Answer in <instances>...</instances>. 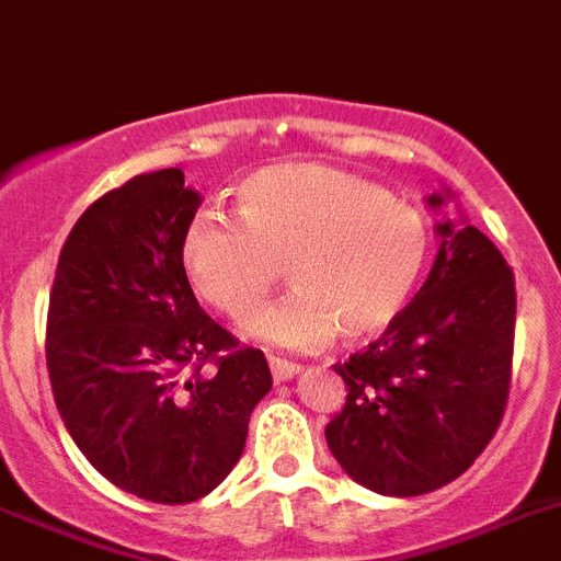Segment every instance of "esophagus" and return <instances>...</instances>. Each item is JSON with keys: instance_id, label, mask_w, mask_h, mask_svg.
Here are the masks:
<instances>
[{"instance_id": "obj_1", "label": "esophagus", "mask_w": 561, "mask_h": 561, "mask_svg": "<svg viewBox=\"0 0 561 561\" xmlns=\"http://www.w3.org/2000/svg\"><path fill=\"white\" fill-rule=\"evenodd\" d=\"M267 365H271V374L276 382H288V379H294V376L302 370V365H296V362H288V359H279V356H267Z\"/></svg>"}]
</instances>
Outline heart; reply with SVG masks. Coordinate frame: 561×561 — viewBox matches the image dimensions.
I'll use <instances>...</instances> for the list:
<instances>
[{"instance_id": "b5f03b06", "label": "heart", "mask_w": 561, "mask_h": 561, "mask_svg": "<svg viewBox=\"0 0 561 561\" xmlns=\"http://www.w3.org/2000/svg\"><path fill=\"white\" fill-rule=\"evenodd\" d=\"M237 219L196 210L179 237L193 294L228 319H248L279 285L294 294L248 331L308 351L374 339L402 313L427 259V225L368 179L317 162H279L242 179Z\"/></svg>"}]
</instances>
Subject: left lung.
<instances>
[{
	"label": "left lung",
	"instance_id": "1",
	"mask_svg": "<svg viewBox=\"0 0 561 561\" xmlns=\"http://www.w3.org/2000/svg\"><path fill=\"white\" fill-rule=\"evenodd\" d=\"M439 208L442 196L427 199ZM439 253L413 302L347 362L345 404L324 439L353 482L419 496L473 465L511 393L516 285L473 225H436Z\"/></svg>",
	"mask_w": 561,
	"mask_h": 561
}]
</instances>
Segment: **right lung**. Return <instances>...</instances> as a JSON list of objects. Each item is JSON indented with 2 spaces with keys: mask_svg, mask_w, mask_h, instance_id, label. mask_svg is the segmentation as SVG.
<instances>
[{
  "mask_svg": "<svg viewBox=\"0 0 561 561\" xmlns=\"http://www.w3.org/2000/svg\"><path fill=\"white\" fill-rule=\"evenodd\" d=\"M199 202L179 168L99 196L65 239L45 328L70 439L107 482L159 505L228 477L273 382L265 353L216 324L182 271Z\"/></svg>",
  "mask_w": 561,
  "mask_h": 561,
  "instance_id": "obj_1",
  "label": "right lung"
}]
</instances>
